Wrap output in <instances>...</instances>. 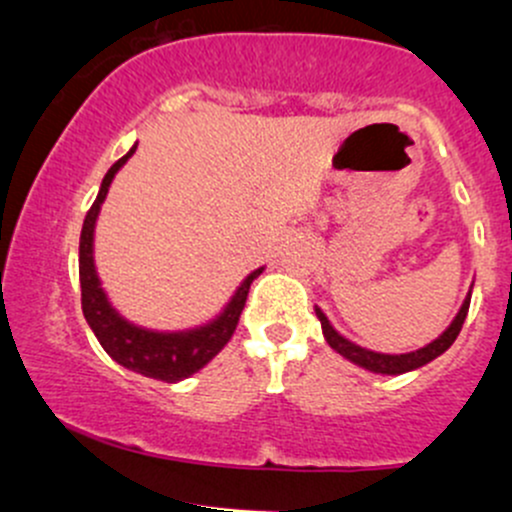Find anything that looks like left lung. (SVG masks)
Listing matches in <instances>:
<instances>
[{
  "label": "left lung",
  "mask_w": 512,
  "mask_h": 512,
  "mask_svg": "<svg viewBox=\"0 0 512 512\" xmlns=\"http://www.w3.org/2000/svg\"><path fill=\"white\" fill-rule=\"evenodd\" d=\"M469 303H471V291L466 294V299L462 303V308H459L457 318L449 323V328L440 335V338L432 340L430 345L420 347V350L406 352V355H381V352H372V350H367V347H359V345H355V342L342 338L338 330L330 325V320L325 318V313L320 311V308H316V316L320 318V328H323V335H325V340H328V345L333 347L335 352H340L342 357H347L350 362H355V364H359V367L369 369V372H374V374H403V372H413V369L423 367V364L432 362V359L440 357L442 352H447L449 347H452V342L457 340L459 330H462L466 313H469Z\"/></svg>",
  "instance_id": "8db88e82"
}]
</instances>
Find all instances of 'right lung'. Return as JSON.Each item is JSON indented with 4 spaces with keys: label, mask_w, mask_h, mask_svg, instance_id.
Wrapping results in <instances>:
<instances>
[{
    "label": "right lung",
    "mask_w": 512,
    "mask_h": 512,
    "mask_svg": "<svg viewBox=\"0 0 512 512\" xmlns=\"http://www.w3.org/2000/svg\"><path fill=\"white\" fill-rule=\"evenodd\" d=\"M133 153H136V145L119 162L111 165L104 182H101V189L97 199H94L92 209L84 216L80 235L82 311L89 328L94 330L101 347L106 350V355L116 359L121 367L150 376V379L174 384V381L187 379V376L199 372L201 367H206L228 345V340L235 333V325L240 320V313L245 308L250 284L260 277L262 267L247 274V279L238 286V291L228 301V306L223 308L221 316L213 318L211 323L199 325V328L182 330V333H155V330L138 328V325L128 323L126 318L119 316V311L106 299L104 289L99 284L97 269H94V226H97L101 204H104L106 194H109L111 179L126 165V160Z\"/></svg>",
    "instance_id": "1"
}]
</instances>
